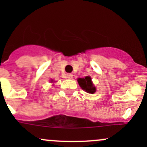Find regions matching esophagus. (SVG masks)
Returning <instances> with one entry per match:
<instances>
[{"label":"esophagus","instance_id":"obj_1","mask_svg":"<svg viewBox=\"0 0 147 147\" xmlns=\"http://www.w3.org/2000/svg\"><path fill=\"white\" fill-rule=\"evenodd\" d=\"M67 78L68 79H72L73 75H72V74H67Z\"/></svg>","mask_w":147,"mask_h":147}]
</instances>
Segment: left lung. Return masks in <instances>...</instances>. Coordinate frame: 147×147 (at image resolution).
I'll list each match as a JSON object with an SVG mask.
<instances>
[{"label": "left lung", "instance_id": "1", "mask_svg": "<svg viewBox=\"0 0 147 147\" xmlns=\"http://www.w3.org/2000/svg\"><path fill=\"white\" fill-rule=\"evenodd\" d=\"M78 81L80 86L81 87V88L82 90H85L87 92L91 93V94H93V93L95 92L96 88L92 84L90 77L87 76L84 78H79L78 80Z\"/></svg>", "mask_w": 147, "mask_h": 147}]
</instances>
